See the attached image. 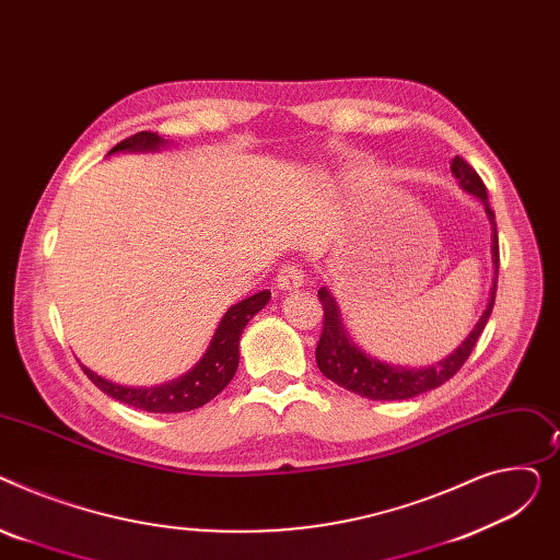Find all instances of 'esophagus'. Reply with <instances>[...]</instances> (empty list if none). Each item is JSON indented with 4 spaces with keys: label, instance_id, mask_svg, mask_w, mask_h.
Masks as SVG:
<instances>
[{
    "label": "esophagus",
    "instance_id": "esophagus-1",
    "mask_svg": "<svg viewBox=\"0 0 560 560\" xmlns=\"http://www.w3.org/2000/svg\"><path fill=\"white\" fill-rule=\"evenodd\" d=\"M276 282H278V287H280L282 291H293V289L303 287L305 276H303V271H301L299 267H295V265H284V267L280 269Z\"/></svg>",
    "mask_w": 560,
    "mask_h": 560
}]
</instances>
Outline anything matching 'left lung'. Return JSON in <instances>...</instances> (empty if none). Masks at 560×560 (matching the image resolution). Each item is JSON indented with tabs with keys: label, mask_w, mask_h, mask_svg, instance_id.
Wrapping results in <instances>:
<instances>
[{
	"label": "left lung",
	"mask_w": 560,
	"mask_h": 560,
	"mask_svg": "<svg viewBox=\"0 0 560 560\" xmlns=\"http://www.w3.org/2000/svg\"><path fill=\"white\" fill-rule=\"evenodd\" d=\"M450 170L456 176L458 185H462L468 194L477 196V199H481L488 221L492 225L490 250H492V267H495V276H492L488 305H486L483 314L479 316L477 325L472 327V332L454 352H450L445 359H441L439 364L424 366V369H409V366L384 364V361H380L366 352H361V348H357L352 343L350 335L346 332L335 295L325 287H320L318 301L323 305V332H320V339L316 346V364L327 380L337 382L339 386L357 393V396H361V398L409 400V398L420 396V393H424V390H432V388L445 384L450 377H454L458 373V369L466 364V359L470 357L472 348L477 346L483 327L490 318L492 305H495L498 271H500V242H498L495 212H492L488 206V194H486L483 180L462 155L452 158Z\"/></svg>",
	"instance_id": "8db88e82"
}]
</instances>
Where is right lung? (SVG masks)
<instances>
[{"label": "right lung", "instance_id": "right-lung-1", "mask_svg": "<svg viewBox=\"0 0 560 560\" xmlns=\"http://www.w3.org/2000/svg\"><path fill=\"white\" fill-rule=\"evenodd\" d=\"M164 144L167 142H164L158 133L142 130V133L130 136L117 147H113L108 155L119 151H130V153L158 151ZM269 299H271V291L267 289V291H257L250 295V299L230 307L219 320L214 337L199 364H196L191 371H187L185 375H180L178 380H172L167 384L149 386V388L121 386L92 373L83 364L81 369L98 388L106 393V396L128 407L151 411V413H180V411L199 409L212 398H217L219 393L228 386V382L235 377L240 366V337L244 332V327L248 325V320L269 303Z\"/></svg>", "mask_w": 560, "mask_h": 560}]
</instances>
